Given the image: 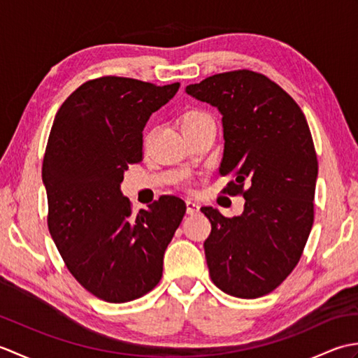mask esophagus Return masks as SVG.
Segmentation results:
<instances>
[{
	"label": "esophagus",
	"mask_w": 358,
	"mask_h": 358,
	"mask_svg": "<svg viewBox=\"0 0 358 358\" xmlns=\"http://www.w3.org/2000/svg\"><path fill=\"white\" fill-rule=\"evenodd\" d=\"M186 210L189 215H194V214H199L200 212V204L194 201V200H186Z\"/></svg>",
	"instance_id": "esophagus-1"
}]
</instances>
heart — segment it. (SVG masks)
Returning <instances> with one entry per match:
<instances>
[{"label":"heart","instance_id":"1","mask_svg":"<svg viewBox=\"0 0 358 358\" xmlns=\"http://www.w3.org/2000/svg\"><path fill=\"white\" fill-rule=\"evenodd\" d=\"M204 120H210V118L206 115V113H203L200 110H192V112L186 113V117L183 118V123H181V126H183V129H185L189 126H194L196 123H201V121H204Z\"/></svg>","mask_w":358,"mask_h":358}]
</instances>
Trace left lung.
<instances>
[{
	"label": "left lung",
	"mask_w": 358,
	"mask_h": 358,
	"mask_svg": "<svg viewBox=\"0 0 358 358\" xmlns=\"http://www.w3.org/2000/svg\"><path fill=\"white\" fill-rule=\"evenodd\" d=\"M186 94L222 113L224 192L243 194L245 210L226 218L201 208L210 222L204 254L223 292L257 299L283 283L299 263L314 223L318 163L308 121L291 96L252 71L217 73Z\"/></svg>",
	"instance_id": "8db88e82"
}]
</instances>
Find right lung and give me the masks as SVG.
<instances>
[{"label":"right lung","mask_w":358,"mask_h":358,"mask_svg":"<svg viewBox=\"0 0 358 358\" xmlns=\"http://www.w3.org/2000/svg\"><path fill=\"white\" fill-rule=\"evenodd\" d=\"M178 87L101 77L75 90L53 120L43 159L49 232L72 275L104 301H132L157 286L185 217L173 195L132 217L120 189L129 164L143 159L148 120Z\"/></svg>","instance_id":"obj_1"}]
</instances>
